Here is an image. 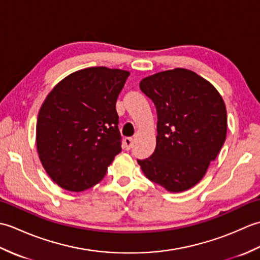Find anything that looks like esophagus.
Wrapping results in <instances>:
<instances>
[{"instance_id": "esophagus-1", "label": "esophagus", "mask_w": 260, "mask_h": 260, "mask_svg": "<svg viewBox=\"0 0 260 260\" xmlns=\"http://www.w3.org/2000/svg\"><path fill=\"white\" fill-rule=\"evenodd\" d=\"M132 147H133V139H131V137H126L124 140V148L126 151H129Z\"/></svg>"}]
</instances>
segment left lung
Returning a JSON list of instances; mask_svg holds the SVG:
<instances>
[{"label":"left lung","instance_id":"1","mask_svg":"<svg viewBox=\"0 0 260 260\" xmlns=\"http://www.w3.org/2000/svg\"><path fill=\"white\" fill-rule=\"evenodd\" d=\"M140 88L156 107L157 136L154 153L137 162L147 179L168 191L189 190L225 141L223 99L208 80L183 68L148 76Z\"/></svg>","mask_w":260,"mask_h":260}]
</instances>
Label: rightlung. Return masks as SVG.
Masks as SVG:
<instances>
[{
    "label": "right lung",
    "mask_w": 260,
    "mask_h": 260,
    "mask_svg": "<svg viewBox=\"0 0 260 260\" xmlns=\"http://www.w3.org/2000/svg\"><path fill=\"white\" fill-rule=\"evenodd\" d=\"M129 73L91 67L54 86L37 120L39 158L54 183L71 192L96 185L121 151L116 101Z\"/></svg>",
    "instance_id": "add662e5"
}]
</instances>
